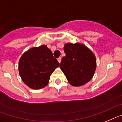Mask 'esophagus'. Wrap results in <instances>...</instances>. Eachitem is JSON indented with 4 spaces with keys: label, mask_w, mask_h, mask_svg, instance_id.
Listing matches in <instances>:
<instances>
[{
    "label": "esophagus",
    "mask_w": 122,
    "mask_h": 122,
    "mask_svg": "<svg viewBox=\"0 0 122 122\" xmlns=\"http://www.w3.org/2000/svg\"><path fill=\"white\" fill-rule=\"evenodd\" d=\"M58 62H61V57H60V58H58Z\"/></svg>",
    "instance_id": "esophagus-1"
}]
</instances>
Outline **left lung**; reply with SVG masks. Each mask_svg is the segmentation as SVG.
Instances as JSON below:
<instances>
[{"label":"left lung","instance_id":"left-lung-1","mask_svg":"<svg viewBox=\"0 0 122 122\" xmlns=\"http://www.w3.org/2000/svg\"><path fill=\"white\" fill-rule=\"evenodd\" d=\"M66 56L62 58L60 68L71 85L82 86L93 78L96 67L95 55L80 43L64 45Z\"/></svg>","mask_w":122,"mask_h":122}]
</instances>
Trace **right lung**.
<instances>
[{
	"label": "right lung",
	"instance_id": "obj_1",
	"mask_svg": "<svg viewBox=\"0 0 122 122\" xmlns=\"http://www.w3.org/2000/svg\"><path fill=\"white\" fill-rule=\"evenodd\" d=\"M60 63L53 57L51 51L43 45L28 50L19 61L20 76L27 86L32 89H41L48 85L50 76Z\"/></svg>",
	"mask_w": 122,
	"mask_h": 122
}]
</instances>
